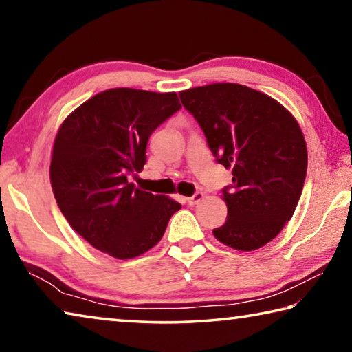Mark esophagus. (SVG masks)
<instances>
[{
	"mask_svg": "<svg viewBox=\"0 0 352 352\" xmlns=\"http://www.w3.org/2000/svg\"><path fill=\"white\" fill-rule=\"evenodd\" d=\"M205 197V194L204 192H195L192 197H188L186 199V201H188V205H190V206H194V205H197L199 201Z\"/></svg>",
	"mask_w": 352,
	"mask_h": 352,
	"instance_id": "1",
	"label": "esophagus"
}]
</instances>
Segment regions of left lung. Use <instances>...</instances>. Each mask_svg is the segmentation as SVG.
Masks as SVG:
<instances>
[{"label":"left lung","mask_w":352,"mask_h":352,"mask_svg":"<svg viewBox=\"0 0 352 352\" xmlns=\"http://www.w3.org/2000/svg\"><path fill=\"white\" fill-rule=\"evenodd\" d=\"M197 119L214 157L233 169L223 189L228 217L217 241L253 252L275 239L294 216L307 170V147L294 115L241 83H211L178 93Z\"/></svg>","instance_id":"1"}]
</instances>
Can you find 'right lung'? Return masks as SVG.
<instances>
[{"label":"right lung","mask_w":352,"mask_h":352,"mask_svg":"<svg viewBox=\"0 0 352 352\" xmlns=\"http://www.w3.org/2000/svg\"><path fill=\"white\" fill-rule=\"evenodd\" d=\"M182 109L177 93L111 88L67 116L56 135L50 178L76 233L116 259H132L162 241L182 205L146 192L127 177L146 164L148 136Z\"/></svg>","instance_id":"obj_1"}]
</instances>
